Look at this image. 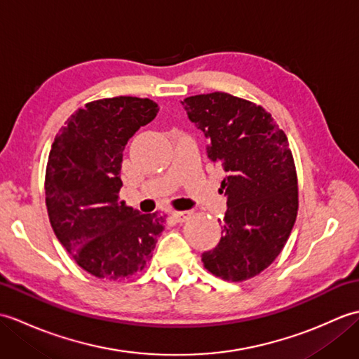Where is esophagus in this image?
Here are the masks:
<instances>
[{"instance_id": "1", "label": "esophagus", "mask_w": 359, "mask_h": 359, "mask_svg": "<svg viewBox=\"0 0 359 359\" xmlns=\"http://www.w3.org/2000/svg\"><path fill=\"white\" fill-rule=\"evenodd\" d=\"M171 216L175 219V222H185L191 217V211H172Z\"/></svg>"}]
</instances>
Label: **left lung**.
<instances>
[{
  "instance_id": "obj_1",
  "label": "left lung",
  "mask_w": 359,
  "mask_h": 359,
  "mask_svg": "<svg viewBox=\"0 0 359 359\" xmlns=\"http://www.w3.org/2000/svg\"><path fill=\"white\" fill-rule=\"evenodd\" d=\"M188 118L210 140L207 156L224 168L225 225L205 251L210 273L239 282L264 271L284 248L297 215V177L287 135L262 106L226 93L185 98Z\"/></svg>"
}]
</instances>
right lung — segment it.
<instances>
[{
    "label": "right lung",
    "instance_id": "1",
    "mask_svg": "<svg viewBox=\"0 0 359 359\" xmlns=\"http://www.w3.org/2000/svg\"><path fill=\"white\" fill-rule=\"evenodd\" d=\"M157 112L149 98L90 102L67 118L52 143L44 182L52 230L95 278L116 280L142 271L165 228V216L142 215L118 201L123 149Z\"/></svg>",
    "mask_w": 359,
    "mask_h": 359
}]
</instances>
